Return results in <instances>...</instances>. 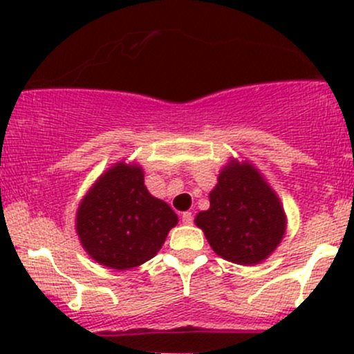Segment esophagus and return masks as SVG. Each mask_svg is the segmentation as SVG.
Wrapping results in <instances>:
<instances>
[{"mask_svg":"<svg viewBox=\"0 0 354 354\" xmlns=\"http://www.w3.org/2000/svg\"><path fill=\"white\" fill-rule=\"evenodd\" d=\"M181 221L185 223V225H191V223H193V214H191L189 211H185V213L181 214Z\"/></svg>","mask_w":354,"mask_h":354,"instance_id":"esophagus-1","label":"esophagus"}]
</instances>
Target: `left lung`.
Here are the masks:
<instances>
[{"label":"left lung","mask_w":354,"mask_h":354,"mask_svg":"<svg viewBox=\"0 0 354 354\" xmlns=\"http://www.w3.org/2000/svg\"><path fill=\"white\" fill-rule=\"evenodd\" d=\"M209 246L236 265H258L281 243L286 214L276 196L251 163L231 160L219 171L209 193V209L194 218Z\"/></svg>","instance_id":"8db88e82"}]
</instances>
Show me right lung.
I'll use <instances>...</instances> for the list:
<instances>
[{
	"mask_svg": "<svg viewBox=\"0 0 354 354\" xmlns=\"http://www.w3.org/2000/svg\"><path fill=\"white\" fill-rule=\"evenodd\" d=\"M176 225L168 203L146 189L141 166L123 161L101 174L76 213L81 245L95 261L113 270L151 259Z\"/></svg>",
	"mask_w": 354,
	"mask_h": 354,
	"instance_id": "1",
	"label": "right lung"
}]
</instances>
